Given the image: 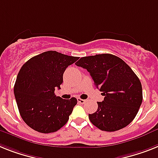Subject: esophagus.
I'll list each match as a JSON object with an SVG mask.
<instances>
[{
	"label": "esophagus",
	"instance_id": "1",
	"mask_svg": "<svg viewBox=\"0 0 158 158\" xmlns=\"http://www.w3.org/2000/svg\"><path fill=\"white\" fill-rule=\"evenodd\" d=\"M77 102H79V103H81V104H84V103H85V102H86V100L81 99V98H77Z\"/></svg>",
	"mask_w": 158,
	"mask_h": 158
}]
</instances>
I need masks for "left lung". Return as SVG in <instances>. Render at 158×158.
<instances>
[{
  "mask_svg": "<svg viewBox=\"0 0 158 158\" xmlns=\"http://www.w3.org/2000/svg\"><path fill=\"white\" fill-rule=\"evenodd\" d=\"M76 65L87 69L104 96L89 120L102 131H114L131 123L138 113L143 94L140 79L119 57L99 54L81 57Z\"/></svg>",
  "mask_w": 158,
  "mask_h": 158,
  "instance_id": "8db88e82",
  "label": "left lung"
}]
</instances>
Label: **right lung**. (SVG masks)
Instances as JSON below:
<instances>
[{
	"label": "right lung",
	"instance_id": "1",
	"mask_svg": "<svg viewBox=\"0 0 158 158\" xmlns=\"http://www.w3.org/2000/svg\"><path fill=\"white\" fill-rule=\"evenodd\" d=\"M78 57L48 51L27 61L18 73L14 96L21 117L30 127L42 133L55 132L69 118L76 98L65 100L55 95L63 74Z\"/></svg>",
	"mask_w": 158,
	"mask_h": 158
}]
</instances>
